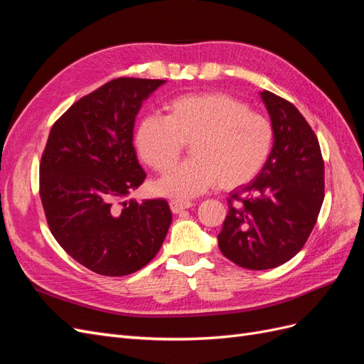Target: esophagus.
<instances>
[{
    "instance_id": "esophagus-1",
    "label": "esophagus",
    "mask_w": 364,
    "mask_h": 364,
    "mask_svg": "<svg viewBox=\"0 0 364 364\" xmlns=\"http://www.w3.org/2000/svg\"><path fill=\"white\" fill-rule=\"evenodd\" d=\"M193 206V202L190 200H170V208L174 214L182 213L183 209H188Z\"/></svg>"
}]
</instances>
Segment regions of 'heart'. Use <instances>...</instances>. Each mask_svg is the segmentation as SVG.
<instances>
[{"instance_id": "heart-1", "label": "heart", "mask_w": 364, "mask_h": 364, "mask_svg": "<svg viewBox=\"0 0 364 364\" xmlns=\"http://www.w3.org/2000/svg\"><path fill=\"white\" fill-rule=\"evenodd\" d=\"M165 109V117L150 114L139 121L138 155L161 174L178 160L183 144L191 146L192 159L156 183L161 194L188 199L214 185L234 190L255 178L270 156V119L234 97L183 94L168 100Z\"/></svg>"}]
</instances>
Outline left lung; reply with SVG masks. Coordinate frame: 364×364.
Listing matches in <instances>:
<instances>
[{
  "label": "left lung",
  "mask_w": 364,
  "mask_h": 364,
  "mask_svg": "<svg viewBox=\"0 0 364 364\" xmlns=\"http://www.w3.org/2000/svg\"><path fill=\"white\" fill-rule=\"evenodd\" d=\"M261 98L273 126V147L255 181L230 193L217 235L237 266L267 270L291 259L310 237L325 197V167L317 136L284 98Z\"/></svg>",
  "instance_id": "obj_1"
}]
</instances>
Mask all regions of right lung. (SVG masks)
<instances>
[{
	"instance_id": "obj_1",
	"label": "right lung",
	"mask_w": 364,
	"mask_h": 364,
	"mask_svg": "<svg viewBox=\"0 0 364 364\" xmlns=\"http://www.w3.org/2000/svg\"><path fill=\"white\" fill-rule=\"evenodd\" d=\"M164 83L107 82L53 124L42 153L39 194L51 234L70 257L103 277L144 267L168 232L165 199L121 203L146 179L134 147L135 118Z\"/></svg>"
}]
</instances>
